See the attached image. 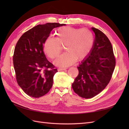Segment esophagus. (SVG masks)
I'll list each match as a JSON object with an SVG mask.
<instances>
[{"label":"esophagus","instance_id":"1","mask_svg":"<svg viewBox=\"0 0 129 129\" xmlns=\"http://www.w3.org/2000/svg\"><path fill=\"white\" fill-rule=\"evenodd\" d=\"M67 69L66 68H58L57 69V70H58V71H65V70H66Z\"/></svg>","mask_w":129,"mask_h":129}]
</instances>
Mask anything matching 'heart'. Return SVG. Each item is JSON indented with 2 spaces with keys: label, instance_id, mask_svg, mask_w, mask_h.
<instances>
[{
  "label": "heart",
  "instance_id": "b5f03b06",
  "mask_svg": "<svg viewBox=\"0 0 129 129\" xmlns=\"http://www.w3.org/2000/svg\"><path fill=\"white\" fill-rule=\"evenodd\" d=\"M55 39L48 38L44 45L46 55L51 59L57 57L65 46L66 53L58 57L54 63L60 67H66L77 61H82L90 53L94 44V36L88 28L71 27H61L56 31Z\"/></svg>",
  "mask_w": 129,
  "mask_h": 129
}]
</instances>
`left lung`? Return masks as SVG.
I'll return each mask as SVG.
<instances>
[{
  "label": "left lung",
  "mask_w": 129,
  "mask_h": 129,
  "mask_svg": "<svg viewBox=\"0 0 129 129\" xmlns=\"http://www.w3.org/2000/svg\"><path fill=\"white\" fill-rule=\"evenodd\" d=\"M95 34L90 54L77 67L79 75L72 84L73 90L85 99L98 95L110 82L116 66L111 42L104 33L92 27Z\"/></svg>",
  "instance_id": "obj_1"
}]
</instances>
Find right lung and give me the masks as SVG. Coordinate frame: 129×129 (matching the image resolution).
<instances>
[{"label": "right lung", "mask_w": 129, "mask_h": 129, "mask_svg": "<svg viewBox=\"0 0 129 129\" xmlns=\"http://www.w3.org/2000/svg\"><path fill=\"white\" fill-rule=\"evenodd\" d=\"M64 24L48 22L38 25L23 34L18 41L13 56L17 82L27 95L39 98L51 89L57 72L43 51L50 32Z\"/></svg>", "instance_id": "add662e5"}]
</instances>
